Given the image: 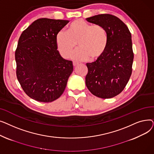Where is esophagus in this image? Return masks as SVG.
<instances>
[{"label":"esophagus","mask_w":154,"mask_h":154,"mask_svg":"<svg viewBox=\"0 0 154 154\" xmlns=\"http://www.w3.org/2000/svg\"><path fill=\"white\" fill-rule=\"evenodd\" d=\"M78 64H79V63L77 62H73V66H74V67L77 66Z\"/></svg>","instance_id":"obj_1"}]
</instances>
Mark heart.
Wrapping results in <instances>:
<instances>
[{
	"label": "heart",
	"mask_w": 154,
	"mask_h": 154,
	"mask_svg": "<svg viewBox=\"0 0 154 154\" xmlns=\"http://www.w3.org/2000/svg\"><path fill=\"white\" fill-rule=\"evenodd\" d=\"M108 41L106 30L100 25L88 23L82 19L73 21L67 31L60 30L56 35L58 51L63 58H67L77 46L71 57L77 60L99 59L106 51Z\"/></svg>",
	"instance_id": "heart-1"
}]
</instances>
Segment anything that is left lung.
Wrapping results in <instances>:
<instances>
[{
	"instance_id": "8db88e82",
	"label": "left lung",
	"mask_w": 154,
	"mask_h": 154,
	"mask_svg": "<svg viewBox=\"0 0 154 154\" xmlns=\"http://www.w3.org/2000/svg\"><path fill=\"white\" fill-rule=\"evenodd\" d=\"M86 20L102 26L108 37L103 54L96 61L86 63V86L97 97L112 98L124 89L132 74L134 53L131 34L122 20L110 14L97 15Z\"/></svg>"
}]
</instances>
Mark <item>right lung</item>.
Instances as JSON below:
<instances>
[{
  "label": "right lung",
  "instance_id": "obj_1",
  "mask_svg": "<svg viewBox=\"0 0 154 154\" xmlns=\"http://www.w3.org/2000/svg\"><path fill=\"white\" fill-rule=\"evenodd\" d=\"M69 20L42 18L22 33L15 53L16 74L26 94L37 101L57 99L66 87L73 72L70 60L57 50V34Z\"/></svg>",
  "mask_w": 154,
  "mask_h": 154
}]
</instances>
